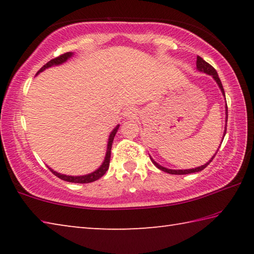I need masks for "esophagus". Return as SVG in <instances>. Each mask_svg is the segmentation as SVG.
Segmentation results:
<instances>
[{"mask_svg":"<svg viewBox=\"0 0 254 254\" xmlns=\"http://www.w3.org/2000/svg\"><path fill=\"white\" fill-rule=\"evenodd\" d=\"M135 115H136V110L133 109V107H128V109H127L126 112H124V117L127 119H133L135 118Z\"/></svg>","mask_w":254,"mask_h":254,"instance_id":"obj_1","label":"esophagus"}]
</instances>
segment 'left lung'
I'll return each mask as SVG.
<instances>
[{
  "instance_id": "1",
  "label": "left lung",
  "mask_w": 254,
  "mask_h": 254,
  "mask_svg": "<svg viewBox=\"0 0 254 254\" xmlns=\"http://www.w3.org/2000/svg\"><path fill=\"white\" fill-rule=\"evenodd\" d=\"M196 66H197V69H198L199 71H203V72H206V74H208V75H210L214 78V80L216 81L217 83V85H218V87L221 88V92H222V94H223V96L225 97V93H224V88H223V85H222V83H221V79H220V77H218V75H217V71L214 69V67L213 66H210L208 63H206L205 60L201 58V57H197V62H196ZM225 109H226V117H227V104L225 105ZM226 122H227V118H226ZM225 134H226V126H225V130H224V135H223V139H224V136H225ZM222 142H223V140H222ZM216 153H217V151H216ZM216 153L214 154V156L212 157V159H210V160L207 162V163H205V165H203V166H200V167H197V168H192V169H187V170H173V169H168V168H165V167H162V166H160L159 165V163H157L156 161L153 160V159L150 157V159H151V161L153 162V165L157 167L158 169H160V170H162V171H165V173H168V174H171V175H187V174H192V173H198V171H201L203 169H205L206 167H207L208 165H209V162H212V160L214 159V157L216 156Z\"/></svg>"
}]
</instances>
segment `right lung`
I'll return each instance as SVG.
<instances>
[{"label": "right lung", "instance_id": "right-lung-1", "mask_svg": "<svg viewBox=\"0 0 254 254\" xmlns=\"http://www.w3.org/2000/svg\"><path fill=\"white\" fill-rule=\"evenodd\" d=\"M74 55L72 53H66L64 55H60L59 57H56L54 59H51L50 62H48L46 64V65L42 66L40 68V70L37 72V75L39 74V72L44 71L45 69L49 67H53V66H58V65H62V64L66 63L68 59H69L71 56ZM119 127L120 124H118L117 127L113 128V131L111 132L110 137H109V142H107V150H106V154H105V159L103 163L101 165L100 168L97 170L93 171L92 174H88V175H84V176H67V175H63V174H59L57 171L53 170L51 168L50 171L53 173L55 176H57L58 178L65 180V182H69V183H75V184H88V183H92V182H95V180L100 179L101 177L104 176V174L109 169V166H110V159H111V149H112V143H113V140H114V136L117 134V132L119 130Z\"/></svg>", "mask_w": 254, "mask_h": 254}]
</instances>
